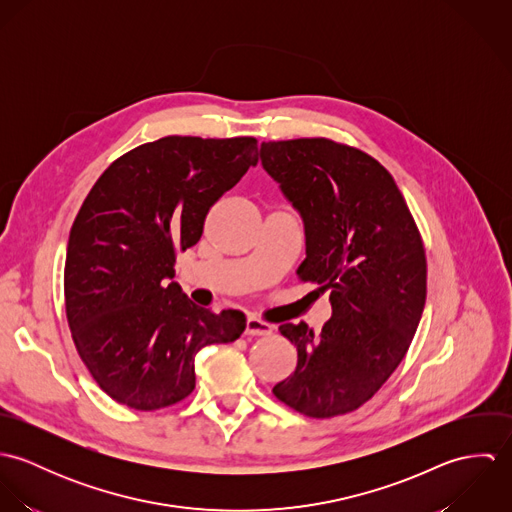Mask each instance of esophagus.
I'll return each mask as SVG.
<instances>
[{
  "instance_id": "34e87169",
  "label": "esophagus",
  "mask_w": 512,
  "mask_h": 512,
  "mask_svg": "<svg viewBox=\"0 0 512 512\" xmlns=\"http://www.w3.org/2000/svg\"><path fill=\"white\" fill-rule=\"evenodd\" d=\"M248 337H262V335H270L272 333V325H268L266 321L250 315L246 319V331H244Z\"/></svg>"
}]
</instances>
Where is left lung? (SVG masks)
Masks as SVG:
<instances>
[{"label":"left lung","instance_id":"obj_1","mask_svg":"<svg viewBox=\"0 0 512 512\" xmlns=\"http://www.w3.org/2000/svg\"><path fill=\"white\" fill-rule=\"evenodd\" d=\"M264 169L305 226L301 282L331 290L319 335L280 325L297 366L274 396L309 418L349 414L404 359L418 329L428 264L414 217L392 175L365 151L327 138L264 142Z\"/></svg>","mask_w":512,"mask_h":512}]
</instances>
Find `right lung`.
<instances>
[{
    "label": "right lung",
    "mask_w": 512,
    "mask_h": 512,
    "mask_svg": "<svg viewBox=\"0 0 512 512\" xmlns=\"http://www.w3.org/2000/svg\"><path fill=\"white\" fill-rule=\"evenodd\" d=\"M258 163L256 138L167 136L118 157L86 195L65 260L74 347L116 402L153 412L195 388V355L232 343L242 311L195 305L177 252L201 240L209 209Z\"/></svg>",
    "instance_id": "1"
}]
</instances>
